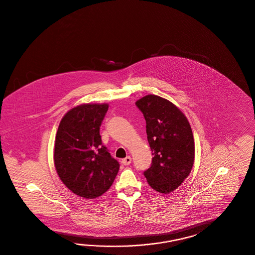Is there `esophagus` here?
Here are the masks:
<instances>
[{
	"label": "esophagus",
	"mask_w": 255,
	"mask_h": 255,
	"mask_svg": "<svg viewBox=\"0 0 255 255\" xmlns=\"http://www.w3.org/2000/svg\"><path fill=\"white\" fill-rule=\"evenodd\" d=\"M131 162V158L130 156H128V157H126V158H124L122 159V163L124 164V165H129Z\"/></svg>",
	"instance_id": "obj_1"
}]
</instances>
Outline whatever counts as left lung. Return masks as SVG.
I'll return each instance as SVG.
<instances>
[{
    "label": "left lung",
    "mask_w": 255,
    "mask_h": 255,
    "mask_svg": "<svg viewBox=\"0 0 255 255\" xmlns=\"http://www.w3.org/2000/svg\"><path fill=\"white\" fill-rule=\"evenodd\" d=\"M145 120L151 148V166L144 172L148 185L169 194L185 181L192 170L195 143L185 114L165 98L147 95L135 102Z\"/></svg>",
    "instance_id": "8db88e82"
}]
</instances>
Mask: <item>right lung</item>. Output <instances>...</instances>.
Returning <instances> with one entry per match:
<instances>
[{"label": "right lung", "instance_id": "add662e5", "mask_svg": "<svg viewBox=\"0 0 255 255\" xmlns=\"http://www.w3.org/2000/svg\"><path fill=\"white\" fill-rule=\"evenodd\" d=\"M109 104H83L62 118L55 136L54 162L63 184L83 199L110 189L120 164L102 145L100 126Z\"/></svg>", "mask_w": 255, "mask_h": 255}]
</instances>
